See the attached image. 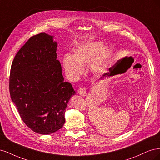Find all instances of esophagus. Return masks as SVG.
Here are the masks:
<instances>
[{"mask_svg": "<svg viewBox=\"0 0 160 160\" xmlns=\"http://www.w3.org/2000/svg\"><path fill=\"white\" fill-rule=\"evenodd\" d=\"M78 92L80 95L81 96H86L87 95V91L85 88H80L78 90Z\"/></svg>", "mask_w": 160, "mask_h": 160, "instance_id": "34e87169", "label": "esophagus"}]
</instances>
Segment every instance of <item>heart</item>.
I'll use <instances>...</instances> for the list:
<instances>
[{
    "mask_svg": "<svg viewBox=\"0 0 160 160\" xmlns=\"http://www.w3.org/2000/svg\"><path fill=\"white\" fill-rule=\"evenodd\" d=\"M72 52L73 56L67 54L62 59L65 71L71 80L78 79L89 62L91 72L98 77L106 73L112 65L113 50L99 41L84 42L75 47Z\"/></svg>",
    "mask_w": 160,
    "mask_h": 160,
    "instance_id": "b5f03b06",
    "label": "heart"
}]
</instances>
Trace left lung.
<instances>
[{
	"label": "left lung",
	"mask_w": 160,
	"mask_h": 160,
	"mask_svg": "<svg viewBox=\"0 0 160 160\" xmlns=\"http://www.w3.org/2000/svg\"><path fill=\"white\" fill-rule=\"evenodd\" d=\"M114 70H115V69L112 71V69H111V68H110L109 69V71H110V73H109V72H108V73L107 74V75H108V76H113L114 75V73H113V72H114Z\"/></svg>",
	"instance_id": "left-lung-1"
}]
</instances>
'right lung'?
Masks as SVG:
<instances>
[{"instance_id": "right-lung-1", "label": "right lung", "mask_w": 160, "mask_h": 160, "mask_svg": "<svg viewBox=\"0 0 160 160\" xmlns=\"http://www.w3.org/2000/svg\"><path fill=\"white\" fill-rule=\"evenodd\" d=\"M53 38L45 32L30 38L14 57L9 79L11 98L21 119L42 135L63 126L67 103L76 94L64 81Z\"/></svg>"}]
</instances>
